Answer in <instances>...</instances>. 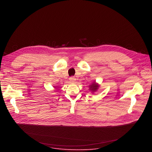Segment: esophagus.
Segmentation results:
<instances>
[{"label":"esophagus","instance_id":"34e87169","mask_svg":"<svg viewBox=\"0 0 152 152\" xmlns=\"http://www.w3.org/2000/svg\"><path fill=\"white\" fill-rule=\"evenodd\" d=\"M70 80L72 82H74L76 80V79L75 77H70Z\"/></svg>","mask_w":152,"mask_h":152}]
</instances>
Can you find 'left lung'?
Wrapping results in <instances>:
<instances>
[{
    "label": "left lung",
    "instance_id": "left-lung-1",
    "mask_svg": "<svg viewBox=\"0 0 152 152\" xmlns=\"http://www.w3.org/2000/svg\"><path fill=\"white\" fill-rule=\"evenodd\" d=\"M99 85L98 83H96V82H94L93 83H91L90 85H89V90L91 91L93 93L97 91V90L99 88Z\"/></svg>",
    "mask_w": 152,
    "mask_h": 152
}]
</instances>
